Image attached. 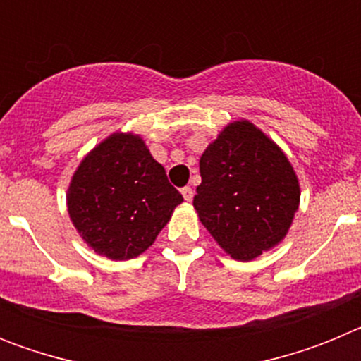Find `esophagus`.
<instances>
[{"label":"esophagus","mask_w":361,"mask_h":361,"mask_svg":"<svg viewBox=\"0 0 361 361\" xmlns=\"http://www.w3.org/2000/svg\"><path fill=\"white\" fill-rule=\"evenodd\" d=\"M180 193H183L184 200H188V202H190V200H191V199H193V190H191V188H190V186L183 188V190H180Z\"/></svg>","instance_id":"1"}]
</instances>
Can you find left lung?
<instances>
[{
	"label": "left lung",
	"instance_id": "1",
	"mask_svg": "<svg viewBox=\"0 0 361 361\" xmlns=\"http://www.w3.org/2000/svg\"><path fill=\"white\" fill-rule=\"evenodd\" d=\"M193 199L204 228L226 253L253 260L288 235L300 186L282 149L250 121H235L200 157Z\"/></svg>",
	"mask_w": 361,
	"mask_h": 361
}]
</instances>
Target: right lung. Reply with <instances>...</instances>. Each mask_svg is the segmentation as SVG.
Here are the masks:
<instances>
[{
	"label": "right lung",
	"instance_id": "1",
	"mask_svg": "<svg viewBox=\"0 0 361 361\" xmlns=\"http://www.w3.org/2000/svg\"><path fill=\"white\" fill-rule=\"evenodd\" d=\"M183 195L133 133H114L81 161L66 195L73 226L99 255L128 260L145 253Z\"/></svg>",
	"mask_w": 361,
	"mask_h": 361
}]
</instances>
